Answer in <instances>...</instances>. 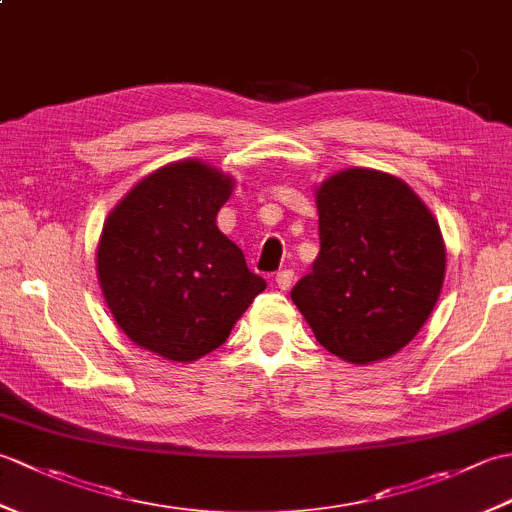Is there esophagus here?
Instances as JSON below:
<instances>
[{
  "label": "esophagus",
  "mask_w": 512,
  "mask_h": 512,
  "mask_svg": "<svg viewBox=\"0 0 512 512\" xmlns=\"http://www.w3.org/2000/svg\"><path fill=\"white\" fill-rule=\"evenodd\" d=\"M292 279H295V270H290V268L279 270V273L275 275V281L281 290H288L292 286Z\"/></svg>",
  "instance_id": "esophagus-1"
}]
</instances>
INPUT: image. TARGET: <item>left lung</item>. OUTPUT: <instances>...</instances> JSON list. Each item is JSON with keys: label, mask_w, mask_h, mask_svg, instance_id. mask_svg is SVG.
<instances>
[{"label": "left lung", "mask_w": 512, "mask_h": 512, "mask_svg": "<svg viewBox=\"0 0 512 512\" xmlns=\"http://www.w3.org/2000/svg\"><path fill=\"white\" fill-rule=\"evenodd\" d=\"M321 250L290 297L317 341L347 363L400 352L440 297L447 253L438 222L405 182L347 169L317 191Z\"/></svg>", "instance_id": "8db88e82"}]
</instances>
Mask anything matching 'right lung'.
Segmentation results:
<instances>
[{
  "instance_id": "1",
  "label": "right lung",
  "mask_w": 512,
  "mask_h": 512,
  "mask_svg": "<svg viewBox=\"0 0 512 512\" xmlns=\"http://www.w3.org/2000/svg\"><path fill=\"white\" fill-rule=\"evenodd\" d=\"M233 182L200 160L162 167L110 213L96 270L136 345L189 363L217 350L266 281L217 228Z\"/></svg>"
}]
</instances>
